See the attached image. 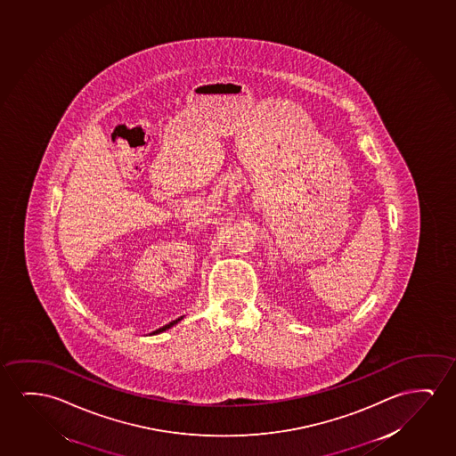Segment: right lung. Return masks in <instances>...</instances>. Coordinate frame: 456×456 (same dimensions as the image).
Here are the masks:
<instances>
[{"instance_id":"right-lung-1","label":"right lung","mask_w":456,"mask_h":456,"mask_svg":"<svg viewBox=\"0 0 456 456\" xmlns=\"http://www.w3.org/2000/svg\"><path fill=\"white\" fill-rule=\"evenodd\" d=\"M180 321H183V317H180V319H176V321L170 322L168 325H166V327L159 328V330H156V331H153V333L151 334L162 333V331H166V330H168V328H172L174 327V325H176V323H178V322Z\"/></svg>"}]
</instances>
